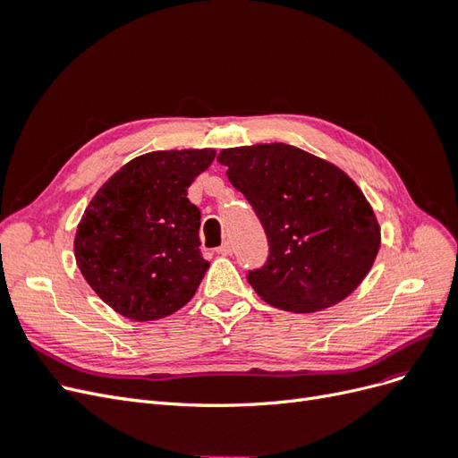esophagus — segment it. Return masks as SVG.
<instances>
[{"label":"esophagus","instance_id":"34e87169","mask_svg":"<svg viewBox=\"0 0 458 458\" xmlns=\"http://www.w3.org/2000/svg\"><path fill=\"white\" fill-rule=\"evenodd\" d=\"M217 254L221 256H231L233 254V244L231 242H224L217 248Z\"/></svg>","mask_w":458,"mask_h":458}]
</instances>
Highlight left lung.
<instances>
[{
    "instance_id": "obj_1",
    "label": "left lung",
    "mask_w": 458,
    "mask_h": 458,
    "mask_svg": "<svg viewBox=\"0 0 458 458\" xmlns=\"http://www.w3.org/2000/svg\"><path fill=\"white\" fill-rule=\"evenodd\" d=\"M217 162L267 234L266 266L248 273L261 300L313 313L361 284L378 254L380 225L348 174L284 143L224 148Z\"/></svg>"
}]
</instances>
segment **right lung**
Returning <instances> with one entry per match:
<instances>
[{"instance_id":"add662e5","label":"right lung","mask_w":458,"mask_h":458,"mask_svg":"<svg viewBox=\"0 0 458 458\" xmlns=\"http://www.w3.org/2000/svg\"><path fill=\"white\" fill-rule=\"evenodd\" d=\"M214 148L155 150L123 164L81 216L74 256L88 284L116 313L157 321L195 296L206 269L200 210L187 189Z\"/></svg>"}]
</instances>
